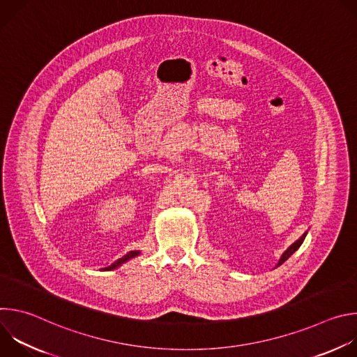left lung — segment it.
<instances>
[{
  "label": "left lung",
  "instance_id": "left-lung-1",
  "mask_svg": "<svg viewBox=\"0 0 357 357\" xmlns=\"http://www.w3.org/2000/svg\"><path fill=\"white\" fill-rule=\"evenodd\" d=\"M307 233H308V231H305V233H303V234H302V236H301V237H299V238H298L292 245H289V247H288V250H287V251L282 254V256H281V259H280V261H278L277 267H278V266H281L282 263H285V261L292 256V254H294V252L301 247V244L303 243L305 237H307Z\"/></svg>",
  "mask_w": 357,
  "mask_h": 357
}]
</instances>
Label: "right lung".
<instances>
[{
    "mask_svg": "<svg viewBox=\"0 0 357 357\" xmlns=\"http://www.w3.org/2000/svg\"><path fill=\"white\" fill-rule=\"evenodd\" d=\"M137 256H139V251L138 250H134V251H130V252H127L124 257H121V259H119L117 261H114L110 267H106L105 268V271H109V270H114V268H117V267H120L123 263H126V261H128V260H131V259H134V257H137Z\"/></svg>",
    "mask_w": 357,
    "mask_h": 357,
    "instance_id": "add662e5",
    "label": "right lung"
}]
</instances>
